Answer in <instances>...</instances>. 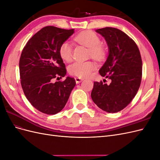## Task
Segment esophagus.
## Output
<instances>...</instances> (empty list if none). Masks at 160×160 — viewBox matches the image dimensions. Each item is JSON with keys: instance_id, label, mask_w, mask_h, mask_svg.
Instances as JSON below:
<instances>
[{"instance_id": "34e87169", "label": "esophagus", "mask_w": 160, "mask_h": 160, "mask_svg": "<svg viewBox=\"0 0 160 160\" xmlns=\"http://www.w3.org/2000/svg\"><path fill=\"white\" fill-rule=\"evenodd\" d=\"M75 81H76V83H77V84L81 83V81H82L83 80V79L79 78V77H75Z\"/></svg>"}]
</instances>
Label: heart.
Masks as SVG:
<instances>
[{
  "mask_svg": "<svg viewBox=\"0 0 160 160\" xmlns=\"http://www.w3.org/2000/svg\"><path fill=\"white\" fill-rule=\"evenodd\" d=\"M75 40L80 44L89 48L90 55L95 59L100 60L105 55V51L101 46V40L95 33L91 31H85L76 36ZM59 54L64 61L69 62L72 57V46L71 43L65 41L59 48ZM96 68L93 62H75L69 67V72L71 75L78 77H87Z\"/></svg>",
  "mask_w": 160,
  "mask_h": 160,
  "instance_id": "obj_1",
  "label": "heart"
}]
</instances>
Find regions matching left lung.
Wrapping results in <instances>:
<instances>
[{
  "instance_id": "left-lung-1",
  "label": "left lung",
  "mask_w": 160,
  "mask_h": 160,
  "mask_svg": "<svg viewBox=\"0 0 160 160\" xmlns=\"http://www.w3.org/2000/svg\"><path fill=\"white\" fill-rule=\"evenodd\" d=\"M107 42L109 54L99 72L111 80V83L94 82L91 99L98 108L108 113H116L132 101L139 88L142 61L135 42L125 32L112 27L95 31Z\"/></svg>"
}]
</instances>
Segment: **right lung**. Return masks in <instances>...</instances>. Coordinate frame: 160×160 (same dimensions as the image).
I'll use <instances>...</instances> for the list:
<instances>
[{"instance_id":"right-lung-1","label":"right lung","mask_w":160,"mask_h":160,"mask_svg":"<svg viewBox=\"0 0 160 160\" xmlns=\"http://www.w3.org/2000/svg\"><path fill=\"white\" fill-rule=\"evenodd\" d=\"M74 32V29L45 27L28 40L22 51L19 61L22 88L31 105L43 113L60 112L76 85L70 77L63 81L52 82L53 79L67 74L59 48Z\"/></svg>"}]
</instances>
